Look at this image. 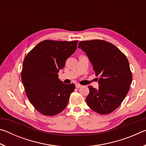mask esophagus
I'll use <instances>...</instances> for the list:
<instances>
[{"label": "esophagus", "mask_w": 146, "mask_h": 146, "mask_svg": "<svg viewBox=\"0 0 146 146\" xmlns=\"http://www.w3.org/2000/svg\"><path fill=\"white\" fill-rule=\"evenodd\" d=\"M75 86H76V88H79L82 87V86H81L80 84H76L75 85Z\"/></svg>", "instance_id": "34e87169"}]
</instances>
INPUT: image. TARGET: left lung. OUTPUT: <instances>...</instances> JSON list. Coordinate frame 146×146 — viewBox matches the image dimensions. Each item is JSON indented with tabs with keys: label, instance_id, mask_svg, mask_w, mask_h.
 <instances>
[{
	"label": "left lung",
	"instance_id": "1",
	"mask_svg": "<svg viewBox=\"0 0 146 146\" xmlns=\"http://www.w3.org/2000/svg\"><path fill=\"white\" fill-rule=\"evenodd\" d=\"M78 48L87 54L95 75L99 76L98 89L88 87L86 103L98 114H110L122 104L131 84L127 58L115 45L103 40L80 41Z\"/></svg>",
	"mask_w": 146,
	"mask_h": 146
}]
</instances>
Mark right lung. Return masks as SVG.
<instances>
[{
  "label": "right lung",
  "mask_w": 146,
  "mask_h": 146,
  "mask_svg": "<svg viewBox=\"0 0 146 146\" xmlns=\"http://www.w3.org/2000/svg\"><path fill=\"white\" fill-rule=\"evenodd\" d=\"M77 43L78 40H43L24 58L22 82L29 101L41 114L56 115L67 106L75 86L64 84L58 73L75 51Z\"/></svg>",
  "instance_id": "right-lung-1"
}]
</instances>
